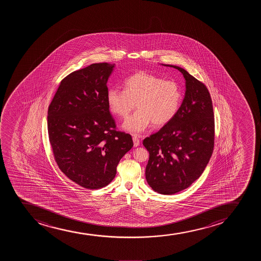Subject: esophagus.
Returning a JSON list of instances; mask_svg holds the SVG:
<instances>
[{
  "instance_id": "1",
  "label": "esophagus",
  "mask_w": 261,
  "mask_h": 261,
  "mask_svg": "<svg viewBox=\"0 0 261 261\" xmlns=\"http://www.w3.org/2000/svg\"><path fill=\"white\" fill-rule=\"evenodd\" d=\"M133 143H134V146L138 147L139 144H140V140H139V138L137 137V136H133Z\"/></svg>"
}]
</instances>
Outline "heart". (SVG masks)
<instances>
[{"mask_svg": "<svg viewBox=\"0 0 261 261\" xmlns=\"http://www.w3.org/2000/svg\"><path fill=\"white\" fill-rule=\"evenodd\" d=\"M124 90L110 89L106 100L114 114L125 119L138 108L135 114L123 124V128L134 133L146 129L152 122L155 126L166 125L176 117L183 100L179 84L147 72L130 75L123 83Z\"/></svg>", "mask_w": 261, "mask_h": 261, "instance_id": "b5f03b06", "label": "heart"}]
</instances>
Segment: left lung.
<instances>
[{
    "label": "left lung",
    "mask_w": 261,
    "mask_h": 261,
    "mask_svg": "<svg viewBox=\"0 0 261 261\" xmlns=\"http://www.w3.org/2000/svg\"><path fill=\"white\" fill-rule=\"evenodd\" d=\"M186 79V96L176 117L159 132L144 138L150 153L147 183L160 194L188 188L200 177L213 155L215 122L209 90L186 69L173 65Z\"/></svg>",
    "instance_id": "8db88e82"
}]
</instances>
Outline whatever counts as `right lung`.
<instances>
[{"instance_id":"obj_1","label":"right lung","mask_w":261,"mask_h":261,"mask_svg":"<svg viewBox=\"0 0 261 261\" xmlns=\"http://www.w3.org/2000/svg\"><path fill=\"white\" fill-rule=\"evenodd\" d=\"M114 63H93L61 81L48 105V133L58 167L78 186H108L133 147L132 136L117 130L106 95Z\"/></svg>"}]
</instances>
